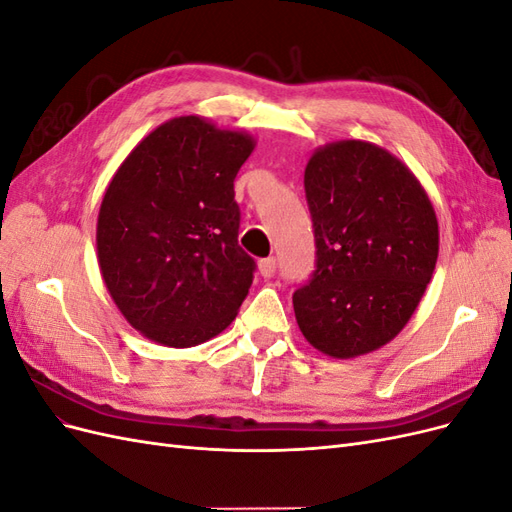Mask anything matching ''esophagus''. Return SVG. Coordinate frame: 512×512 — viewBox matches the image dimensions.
Masks as SVG:
<instances>
[{"mask_svg":"<svg viewBox=\"0 0 512 512\" xmlns=\"http://www.w3.org/2000/svg\"><path fill=\"white\" fill-rule=\"evenodd\" d=\"M275 269H277V260H275L273 256L262 258V260L258 262V271H260L262 277H273Z\"/></svg>","mask_w":512,"mask_h":512,"instance_id":"34e87169","label":"esophagus"}]
</instances>
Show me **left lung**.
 <instances>
[{
	"label": "left lung",
	"mask_w": 512,
	"mask_h": 512,
	"mask_svg": "<svg viewBox=\"0 0 512 512\" xmlns=\"http://www.w3.org/2000/svg\"><path fill=\"white\" fill-rule=\"evenodd\" d=\"M305 196L316 271L292 294L299 329L333 359L374 352L406 327L431 282L436 211L404 162L365 141L318 147Z\"/></svg>",
	"instance_id": "8db88e82"
}]
</instances>
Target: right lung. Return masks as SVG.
<instances>
[{"mask_svg": "<svg viewBox=\"0 0 512 512\" xmlns=\"http://www.w3.org/2000/svg\"><path fill=\"white\" fill-rule=\"evenodd\" d=\"M256 141L198 115L168 119L104 192L96 247L119 312L147 339L192 348L235 320L256 262L239 247L235 177Z\"/></svg>", "mask_w": 512, "mask_h": 512, "instance_id": "1", "label": "right lung"}]
</instances>
